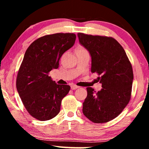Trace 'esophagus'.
<instances>
[{
  "instance_id": "esophagus-1",
  "label": "esophagus",
  "mask_w": 149,
  "mask_h": 149,
  "mask_svg": "<svg viewBox=\"0 0 149 149\" xmlns=\"http://www.w3.org/2000/svg\"><path fill=\"white\" fill-rule=\"evenodd\" d=\"M79 86H77V85H72V86H71V89L72 90H75V89H77V88H79Z\"/></svg>"
}]
</instances>
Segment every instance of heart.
I'll return each mask as SVG.
<instances>
[{
  "mask_svg": "<svg viewBox=\"0 0 149 149\" xmlns=\"http://www.w3.org/2000/svg\"><path fill=\"white\" fill-rule=\"evenodd\" d=\"M85 49L83 47H81V46H79L78 47L77 49H76V51H77V50H84Z\"/></svg>",
  "mask_w": 149,
  "mask_h": 149,
  "instance_id": "1",
  "label": "heart"
}]
</instances>
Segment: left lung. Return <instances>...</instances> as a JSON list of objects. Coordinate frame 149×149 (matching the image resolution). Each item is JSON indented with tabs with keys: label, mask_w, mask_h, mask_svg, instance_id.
<instances>
[{
	"label": "left lung",
	"mask_w": 149,
	"mask_h": 149,
	"mask_svg": "<svg viewBox=\"0 0 149 149\" xmlns=\"http://www.w3.org/2000/svg\"><path fill=\"white\" fill-rule=\"evenodd\" d=\"M81 45L91 56V72L97 73L102 89L87 87L83 113L91 122L102 123L118 116L129 103L133 73L129 58L119 42L111 37L78 33Z\"/></svg>",
	"instance_id": "left-lung-1"
}]
</instances>
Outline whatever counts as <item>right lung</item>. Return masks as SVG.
<instances>
[{
	"label": "right lung",
	"mask_w": 149,
	"mask_h": 149,
	"mask_svg": "<svg viewBox=\"0 0 149 149\" xmlns=\"http://www.w3.org/2000/svg\"><path fill=\"white\" fill-rule=\"evenodd\" d=\"M74 33H54L39 37L29 45L16 77V88L24 107L35 119L46 121L60 110L69 93L68 85H58L49 76L57 69L62 54L75 43Z\"/></svg>",
	"instance_id": "1"
}]
</instances>
